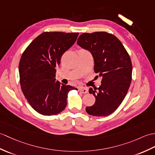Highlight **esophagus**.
Segmentation results:
<instances>
[{"label":"esophagus","instance_id":"34e87169","mask_svg":"<svg viewBox=\"0 0 155 155\" xmlns=\"http://www.w3.org/2000/svg\"><path fill=\"white\" fill-rule=\"evenodd\" d=\"M78 91L79 92H81L82 94H86L88 92V89L84 87H80L78 88Z\"/></svg>","mask_w":155,"mask_h":155}]
</instances>
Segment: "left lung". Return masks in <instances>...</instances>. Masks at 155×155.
<instances>
[{"mask_svg":"<svg viewBox=\"0 0 155 155\" xmlns=\"http://www.w3.org/2000/svg\"><path fill=\"white\" fill-rule=\"evenodd\" d=\"M77 44L92 54L94 72L102 78L99 88L89 89L96 102L86 107V112L93 116H109L123 102L130 86V57L121 42L107 32L83 33L79 36Z\"/></svg>","mask_w":155,"mask_h":155,"instance_id":"left-lung-1","label":"left lung"}]
</instances>
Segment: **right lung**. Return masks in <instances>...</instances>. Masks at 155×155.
Wrapping results in <instances>:
<instances>
[{
    "label": "right lung",
    "mask_w": 155,
    "mask_h": 155,
    "mask_svg": "<svg viewBox=\"0 0 155 155\" xmlns=\"http://www.w3.org/2000/svg\"><path fill=\"white\" fill-rule=\"evenodd\" d=\"M78 33L44 32L23 53L19 63L21 91L32 108L44 116L63 111L68 93L77 90L56 81L61 58L76 41Z\"/></svg>",
    "instance_id": "add662e5"
}]
</instances>
